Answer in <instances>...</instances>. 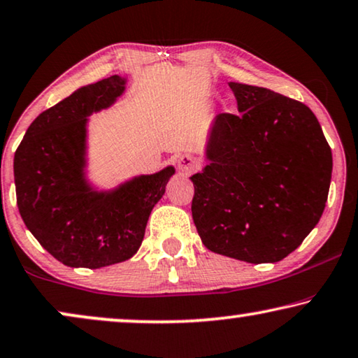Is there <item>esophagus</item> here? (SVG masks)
Returning <instances> with one entry per match:
<instances>
[{"label": "esophagus", "instance_id": "34e87169", "mask_svg": "<svg viewBox=\"0 0 358 358\" xmlns=\"http://www.w3.org/2000/svg\"><path fill=\"white\" fill-rule=\"evenodd\" d=\"M178 169L183 170V172H193V170L198 169V160H196L194 155L191 154H181L177 159Z\"/></svg>", "mask_w": 358, "mask_h": 358}]
</instances>
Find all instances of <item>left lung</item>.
<instances>
[{"label":"left lung","mask_w":358,"mask_h":358,"mask_svg":"<svg viewBox=\"0 0 358 358\" xmlns=\"http://www.w3.org/2000/svg\"><path fill=\"white\" fill-rule=\"evenodd\" d=\"M238 115L219 113L209 165L191 177V214L204 246L246 263H275L299 248L328 201L332 154L299 100L230 83Z\"/></svg>","instance_id":"1"}]
</instances>
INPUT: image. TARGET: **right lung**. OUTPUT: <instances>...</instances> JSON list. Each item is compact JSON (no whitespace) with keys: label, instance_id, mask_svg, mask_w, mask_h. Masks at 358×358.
<instances>
[{"label":"right lung","instance_id":"1","mask_svg":"<svg viewBox=\"0 0 358 358\" xmlns=\"http://www.w3.org/2000/svg\"><path fill=\"white\" fill-rule=\"evenodd\" d=\"M124 90L110 76L78 89L34 120L14 154L17 208L26 227L59 263L97 269L129 259L173 167L95 193L83 178L85 122Z\"/></svg>","mask_w":358,"mask_h":358}]
</instances>
